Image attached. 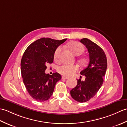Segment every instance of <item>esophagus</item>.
<instances>
[{"instance_id":"1","label":"esophagus","mask_w":127,"mask_h":127,"mask_svg":"<svg viewBox=\"0 0 127 127\" xmlns=\"http://www.w3.org/2000/svg\"><path fill=\"white\" fill-rule=\"evenodd\" d=\"M62 79H68V77H66V76H62Z\"/></svg>"}]
</instances>
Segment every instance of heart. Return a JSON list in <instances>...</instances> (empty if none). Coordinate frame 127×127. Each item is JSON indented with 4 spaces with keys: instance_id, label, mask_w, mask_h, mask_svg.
Segmentation results:
<instances>
[{
    "instance_id": "heart-1",
    "label": "heart",
    "mask_w": 127,
    "mask_h": 127,
    "mask_svg": "<svg viewBox=\"0 0 127 127\" xmlns=\"http://www.w3.org/2000/svg\"><path fill=\"white\" fill-rule=\"evenodd\" d=\"M68 46L71 52L75 55L79 56L84 52L85 48L83 46L81 43L77 41H72L68 44ZM62 51V47H58L57 48L55 52V59H58L60 56V53ZM81 62L83 64L86 63V59L82 58L81 59ZM79 69V66L76 65H69V64H64L59 66L57 70L59 73L64 75V76H69L72 74L74 72H76Z\"/></svg>"
}]
</instances>
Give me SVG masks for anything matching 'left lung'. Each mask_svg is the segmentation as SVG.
<instances>
[{
    "mask_svg": "<svg viewBox=\"0 0 127 127\" xmlns=\"http://www.w3.org/2000/svg\"><path fill=\"white\" fill-rule=\"evenodd\" d=\"M80 42L87 48L89 63L80 72L85 76V81L81 78L77 79V84L70 91V94L75 100L84 102L92 98L101 87L107 64L105 52L98 45L87 38L82 39Z\"/></svg>",
    "mask_w": 127,
    "mask_h": 127,
    "instance_id": "1",
    "label": "left lung"
}]
</instances>
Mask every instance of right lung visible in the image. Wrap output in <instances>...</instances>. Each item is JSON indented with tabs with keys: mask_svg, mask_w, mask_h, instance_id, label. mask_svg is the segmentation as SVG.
<instances>
[{
	"mask_svg": "<svg viewBox=\"0 0 127 127\" xmlns=\"http://www.w3.org/2000/svg\"><path fill=\"white\" fill-rule=\"evenodd\" d=\"M66 39L42 37L32 43L23 53L21 62L23 83L29 95L37 101L49 99L56 83L62 79L57 72L50 75L45 71L47 64L53 63L57 48Z\"/></svg>",
	"mask_w": 127,
	"mask_h": 127,
	"instance_id": "add662e5",
	"label": "right lung"
}]
</instances>
